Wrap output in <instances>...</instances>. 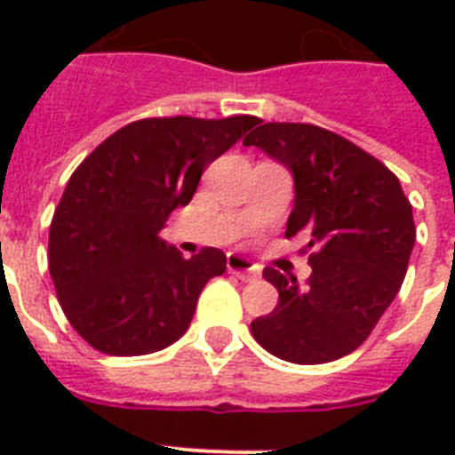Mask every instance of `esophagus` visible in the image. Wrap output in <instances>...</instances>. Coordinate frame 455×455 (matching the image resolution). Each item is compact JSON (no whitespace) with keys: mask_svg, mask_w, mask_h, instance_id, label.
<instances>
[{"mask_svg":"<svg viewBox=\"0 0 455 455\" xmlns=\"http://www.w3.org/2000/svg\"><path fill=\"white\" fill-rule=\"evenodd\" d=\"M227 269L231 271L234 276L241 278V281H252V278L259 276V271H257L255 264L250 262L248 257L235 255V252H231V255L227 257Z\"/></svg>","mask_w":455,"mask_h":455,"instance_id":"1","label":"esophagus"}]
</instances>
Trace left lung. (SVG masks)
<instances>
[{
    "label": "left lung",
    "mask_w": 455,
    "mask_h": 455,
    "mask_svg": "<svg viewBox=\"0 0 455 455\" xmlns=\"http://www.w3.org/2000/svg\"><path fill=\"white\" fill-rule=\"evenodd\" d=\"M243 144L292 172L295 207L285 238L307 235L302 252L311 250L304 285L264 269L278 304L250 331L267 352L292 363L347 356L402 288L416 243L413 207L378 157L316 124L259 123Z\"/></svg>",
    "instance_id": "8db88e82"
}]
</instances>
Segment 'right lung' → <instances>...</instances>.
<instances>
[{
    "mask_svg": "<svg viewBox=\"0 0 455 455\" xmlns=\"http://www.w3.org/2000/svg\"><path fill=\"white\" fill-rule=\"evenodd\" d=\"M257 123L146 117L110 134L73 172L49 228V274L60 309L94 349L141 356L184 335L227 255L203 248L186 259L157 234L172 210L191 203L207 164Z\"/></svg>",
    "mask_w": 455,
    "mask_h": 455,
    "instance_id": "obj_1",
    "label": "right lung"
}]
</instances>
